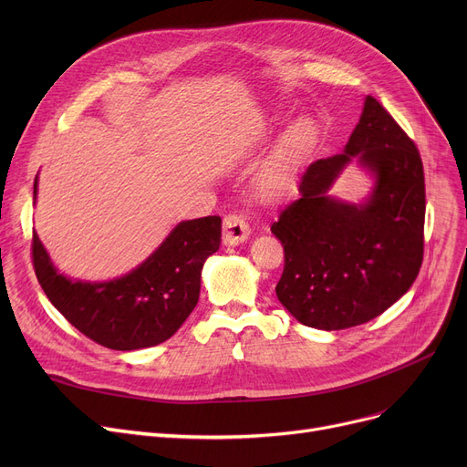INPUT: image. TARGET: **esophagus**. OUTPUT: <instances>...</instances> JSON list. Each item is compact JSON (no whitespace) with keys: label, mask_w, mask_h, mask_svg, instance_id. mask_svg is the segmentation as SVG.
<instances>
[{"label":"esophagus","mask_w":467,"mask_h":467,"mask_svg":"<svg viewBox=\"0 0 467 467\" xmlns=\"http://www.w3.org/2000/svg\"><path fill=\"white\" fill-rule=\"evenodd\" d=\"M252 229L248 221L238 213H229L223 219V244L225 246H238L244 240H248Z\"/></svg>","instance_id":"obj_1"}]
</instances>
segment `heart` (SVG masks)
I'll return each mask as SVG.
<instances>
[{"label": "heart", "instance_id": "heart-1", "mask_svg": "<svg viewBox=\"0 0 467 467\" xmlns=\"http://www.w3.org/2000/svg\"><path fill=\"white\" fill-rule=\"evenodd\" d=\"M316 140V127L310 119H301L285 130L275 153L257 174V191L263 196H282Z\"/></svg>", "mask_w": 467, "mask_h": 467}]
</instances>
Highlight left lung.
Returning a JSON list of instances; mask_svg holds the SVG:
<instances>
[{"label":"left lung","instance_id":"8db88e82","mask_svg":"<svg viewBox=\"0 0 467 467\" xmlns=\"http://www.w3.org/2000/svg\"><path fill=\"white\" fill-rule=\"evenodd\" d=\"M352 160L374 180L361 203L328 192ZM299 192L271 227L285 254L276 285L285 310L303 326L337 331L401 299L424 255V168L412 140L373 96L345 151L308 164Z\"/></svg>","mask_w":467,"mask_h":467}]
</instances>
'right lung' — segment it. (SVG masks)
Masks as SVG:
<instances>
[{
  "instance_id": "right-lung-1",
  "label": "right lung",
  "mask_w": 467,
  "mask_h": 467,
  "mask_svg": "<svg viewBox=\"0 0 467 467\" xmlns=\"http://www.w3.org/2000/svg\"><path fill=\"white\" fill-rule=\"evenodd\" d=\"M36 194L37 178L34 201ZM219 242V215L182 221L141 265L108 282L58 273L37 233L32 255L45 296L66 320L98 345L129 352L161 345L182 327L199 303L202 266Z\"/></svg>"
}]
</instances>
